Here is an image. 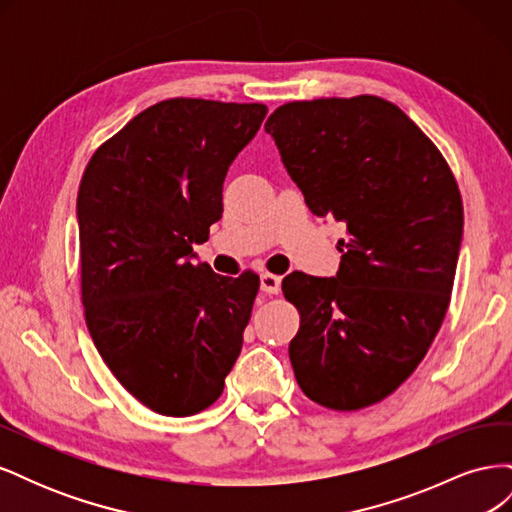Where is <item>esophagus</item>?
I'll return each instance as SVG.
<instances>
[{
	"instance_id": "1",
	"label": "esophagus",
	"mask_w": 512,
	"mask_h": 512,
	"mask_svg": "<svg viewBox=\"0 0 512 512\" xmlns=\"http://www.w3.org/2000/svg\"><path fill=\"white\" fill-rule=\"evenodd\" d=\"M282 288V280L280 275H273V273H262L260 275V290L267 292V294H277Z\"/></svg>"
}]
</instances>
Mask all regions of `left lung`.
<instances>
[{
  "label": "left lung",
  "mask_w": 512,
  "mask_h": 512,
  "mask_svg": "<svg viewBox=\"0 0 512 512\" xmlns=\"http://www.w3.org/2000/svg\"><path fill=\"white\" fill-rule=\"evenodd\" d=\"M265 130L316 218L346 226L337 277L294 271L301 316L288 346L301 391L352 412L395 393L436 339L455 282L463 203L451 166L378 96L275 108Z\"/></svg>",
  "instance_id": "obj_1"
}]
</instances>
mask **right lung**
Segmentation results:
<instances>
[{"label": "right lung", "mask_w": 512, "mask_h": 512, "mask_svg": "<svg viewBox=\"0 0 512 512\" xmlns=\"http://www.w3.org/2000/svg\"><path fill=\"white\" fill-rule=\"evenodd\" d=\"M265 104L170 98L145 108L91 156L76 198L81 299L91 339L132 397L192 416L224 391L260 288L190 262L222 215L230 162Z\"/></svg>", "instance_id": "1"}]
</instances>
